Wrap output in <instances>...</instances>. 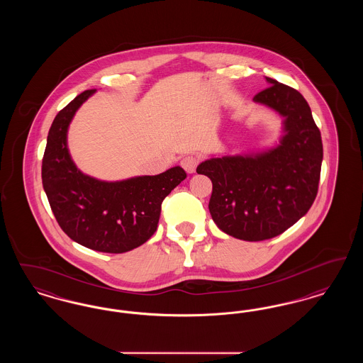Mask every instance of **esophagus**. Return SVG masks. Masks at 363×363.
<instances>
[{
	"label": "esophagus",
	"instance_id": "esophagus-1",
	"mask_svg": "<svg viewBox=\"0 0 363 363\" xmlns=\"http://www.w3.org/2000/svg\"><path fill=\"white\" fill-rule=\"evenodd\" d=\"M199 162H200V157H199V156L186 155L182 157L181 166H182L188 173L191 174L196 172V167H197Z\"/></svg>",
	"mask_w": 363,
	"mask_h": 363
}]
</instances>
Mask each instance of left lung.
<instances>
[{
  "label": "left lung",
  "mask_w": 363,
  "mask_h": 363,
  "mask_svg": "<svg viewBox=\"0 0 363 363\" xmlns=\"http://www.w3.org/2000/svg\"><path fill=\"white\" fill-rule=\"evenodd\" d=\"M267 82L271 86L253 101L284 117L280 144L256 155L212 157L197 167L212 181L213 222L243 241L269 240L295 225L311 209L321 173V133L306 99L271 77Z\"/></svg>",
  "instance_id": "left-lung-1"
}]
</instances>
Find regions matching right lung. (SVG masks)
<instances>
[{"instance_id": "add662e5", "label": "right lung", "mask_w": 363, "mask_h": 363, "mask_svg": "<svg viewBox=\"0 0 363 363\" xmlns=\"http://www.w3.org/2000/svg\"><path fill=\"white\" fill-rule=\"evenodd\" d=\"M95 91L82 92L55 116L42 160V184L70 240L96 252L125 253L154 235L162 201L186 173L177 166L159 175L104 182L77 170L67 147L68 126Z\"/></svg>"}]
</instances>
